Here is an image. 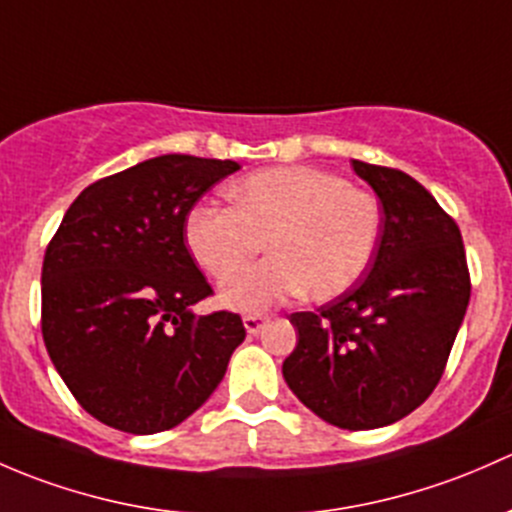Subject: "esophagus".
Listing matches in <instances>:
<instances>
[{
  "mask_svg": "<svg viewBox=\"0 0 512 512\" xmlns=\"http://www.w3.org/2000/svg\"><path fill=\"white\" fill-rule=\"evenodd\" d=\"M263 325V318L261 315H244V328L246 333H258Z\"/></svg>",
  "mask_w": 512,
  "mask_h": 512,
  "instance_id": "1",
  "label": "esophagus"
}]
</instances>
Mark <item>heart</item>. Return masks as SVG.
Listing matches in <instances>:
<instances>
[{
  "label": "heart",
  "instance_id": "1",
  "mask_svg": "<svg viewBox=\"0 0 512 512\" xmlns=\"http://www.w3.org/2000/svg\"><path fill=\"white\" fill-rule=\"evenodd\" d=\"M234 207L197 204L184 239L199 266L229 278L269 241L273 257L236 274L221 303L261 313L293 295L330 300L370 268L382 207L370 189L318 167H271L231 184Z\"/></svg>",
  "mask_w": 512,
  "mask_h": 512
}]
</instances>
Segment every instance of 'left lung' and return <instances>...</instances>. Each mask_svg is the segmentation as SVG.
Returning <instances> with one entry per match:
<instances>
[{"label": "left lung", "instance_id": "1", "mask_svg": "<svg viewBox=\"0 0 512 512\" xmlns=\"http://www.w3.org/2000/svg\"><path fill=\"white\" fill-rule=\"evenodd\" d=\"M382 202V234L365 276L318 310L293 313L283 377L328 424L379 429L429 399L471 298L456 219L394 167L352 160Z\"/></svg>", "mask_w": 512, "mask_h": 512}]
</instances>
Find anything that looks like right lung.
I'll use <instances>...</instances> for the list:
<instances>
[{
  "instance_id": "1",
  "label": "right lung",
  "mask_w": 512,
  "mask_h": 512,
  "mask_svg": "<svg viewBox=\"0 0 512 512\" xmlns=\"http://www.w3.org/2000/svg\"><path fill=\"white\" fill-rule=\"evenodd\" d=\"M231 160L162 155L88 184L49 241L41 335L88 414L157 434L197 412L246 330L236 313H189L212 286L184 244L189 212Z\"/></svg>"
}]
</instances>
